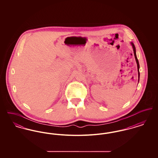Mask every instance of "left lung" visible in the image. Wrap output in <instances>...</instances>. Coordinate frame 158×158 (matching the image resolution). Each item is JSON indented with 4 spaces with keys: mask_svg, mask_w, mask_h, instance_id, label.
<instances>
[{
    "mask_svg": "<svg viewBox=\"0 0 158 158\" xmlns=\"http://www.w3.org/2000/svg\"><path fill=\"white\" fill-rule=\"evenodd\" d=\"M131 44L133 47V52H134V54H135V61H136V63H137V69H138V75H139V78H140V72H139V61L138 59L137 58V56H136V53H135V46L134 45V44L131 42Z\"/></svg>",
    "mask_w": 158,
    "mask_h": 158,
    "instance_id": "left-lung-1",
    "label": "left lung"
}]
</instances>
